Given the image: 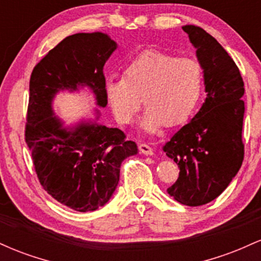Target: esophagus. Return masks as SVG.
<instances>
[{
    "label": "esophagus",
    "mask_w": 261,
    "mask_h": 261,
    "mask_svg": "<svg viewBox=\"0 0 261 261\" xmlns=\"http://www.w3.org/2000/svg\"><path fill=\"white\" fill-rule=\"evenodd\" d=\"M139 148H140L141 153H143V154H146V155H152V154H153V149H152V147H149L147 143H140Z\"/></svg>",
    "instance_id": "obj_1"
}]
</instances>
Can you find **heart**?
I'll return each instance as SVG.
<instances>
[{"label":"heart","instance_id":"obj_1","mask_svg":"<svg viewBox=\"0 0 261 261\" xmlns=\"http://www.w3.org/2000/svg\"><path fill=\"white\" fill-rule=\"evenodd\" d=\"M203 89V68L195 59L178 58L162 51H146L126 66L124 77H109L104 93L115 119L128 124L141 104L147 106L140 126L153 134L164 124L187 121Z\"/></svg>","mask_w":261,"mask_h":261}]
</instances>
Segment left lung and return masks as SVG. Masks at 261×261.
<instances>
[{"label": "left lung", "instance_id": "left-lung-1", "mask_svg": "<svg viewBox=\"0 0 261 261\" xmlns=\"http://www.w3.org/2000/svg\"><path fill=\"white\" fill-rule=\"evenodd\" d=\"M182 31L196 49L207 94L191 121L163 146L180 169L167 191L182 205L201 206L223 193L243 162L244 82L212 35L196 25H184Z\"/></svg>", "mask_w": 261, "mask_h": 261}]
</instances>
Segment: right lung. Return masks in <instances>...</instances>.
Masks as SVG:
<instances>
[{
  "label": "right lung",
  "mask_w": 261,
  "mask_h": 261,
  "mask_svg": "<svg viewBox=\"0 0 261 261\" xmlns=\"http://www.w3.org/2000/svg\"><path fill=\"white\" fill-rule=\"evenodd\" d=\"M116 47L104 33H77L50 50L31 76L25 142L41 187L74 211H95L109 201L122 161L137 154V145L119 128L98 124V109L95 120L65 127L53 100L60 91L88 87L97 106L107 107L103 68Z\"/></svg>",
  "instance_id": "right-lung-1"
}]
</instances>
